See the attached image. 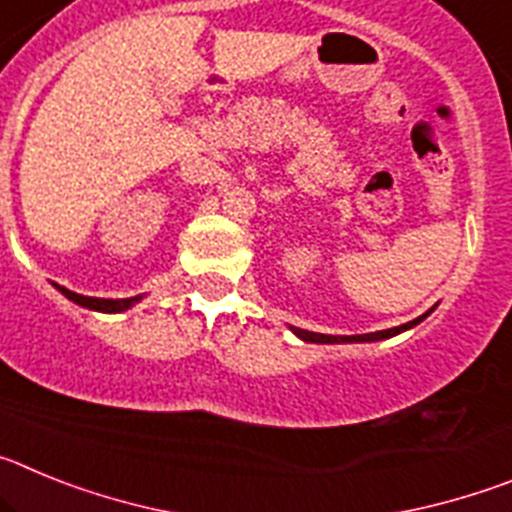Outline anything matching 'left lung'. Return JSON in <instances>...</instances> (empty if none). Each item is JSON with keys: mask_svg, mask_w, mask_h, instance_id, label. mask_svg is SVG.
Segmentation results:
<instances>
[{"mask_svg": "<svg viewBox=\"0 0 512 512\" xmlns=\"http://www.w3.org/2000/svg\"><path fill=\"white\" fill-rule=\"evenodd\" d=\"M431 312V310H428ZM425 312V315H428ZM425 315H420V318L410 320V323L405 325H397V328H390V330H377V333H364V336H323V333H310V330H302V328H292L297 333V336L302 338V341H310V343H361V341H382V338H392L397 336V333H402V330L413 328V325H418L420 320L425 318Z\"/></svg>", "mask_w": 512, "mask_h": 512, "instance_id": "8db88e82", "label": "left lung"}]
</instances>
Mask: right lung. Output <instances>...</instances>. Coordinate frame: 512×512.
Here are the masks:
<instances>
[{
	"instance_id": "add662e5",
	"label": "right lung",
	"mask_w": 512,
	"mask_h": 512,
	"mask_svg": "<svg viewBox=\"0 0 512 512\" xmlns=\"http://www.w3.org/2000/svg\"><path fill=\"white\" fill-rule=\"evenodd\" d=\"M63 292V295L69 297V300H74L76 305L81 307H89V310H99V312H122L128 310L130 305H135V302L140 300L138 297H128V300H102V297H84V295H76V292H71V289H63L58 287Z\"/></svg>"
}]
</instances>
